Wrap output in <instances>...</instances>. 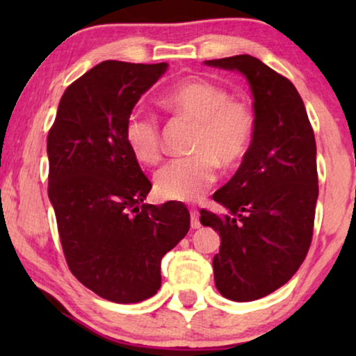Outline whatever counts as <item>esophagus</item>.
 I'll list each match as a JSON object with an SVG mask.
<instances>
[{
    "label": "esophagus",
    "instance_id": "esophagus-1",
    "mask_svg": "<svg viewBox=\"0 0 356 356\" xmlns=\"http://www.w3.org/2000/svg\"><path fill=\"white\" fill-rule=\"evenodd\" d=\"M201 227V222H199V213L196 209H191V228L196 230V228Z\"/></svg>",
    "mask_w": 356,
    "mask_h": 356
}]
</instances>
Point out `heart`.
Listing matches in <instances>:
<instances>
[{
    "label": "heart",
    "mask_w": 356,
    "mask_h": 356,
    "mask_svg": "<svg viewBox=\"0 0 356 356\" xmlns=\"http://www.w3.org/2000/svg\"><path fill=\"white\" fill-rule=\"evenodd\" d=\"M160 100L173 115L197 123V128L191 140L194 154L163 165L155 175V191L168 201H197L216 183L217 163L233 168L248 157L256 134V113L248 102L232 99L225 87L199 77L178 82ZM124 140L140 163L154 165L162 159V128L152 113L131 111Z\"/></svg>",
    "instance_id": "obj_1"
}]
</instances>
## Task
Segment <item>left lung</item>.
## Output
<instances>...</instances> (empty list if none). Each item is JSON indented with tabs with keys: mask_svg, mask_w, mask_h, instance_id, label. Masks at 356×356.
Returning <instances> with one entry per match:
<instances>
[{
	"mask_svg": "<svg viewBox=\"0 0 356 356\" xmlns=\"http://www.w3.org/2000/svg\"><path fill=\"white\" fill-rule=\"evenodd\" d=\"M240 71L254 97L256 134L248 157L213 201L227 209L201 211V223L220 235L213 279L233 301H252L289 282L313 240L318 167L316 139L298 90L251 55L206 61Z\"/></svg>",
	"mask_w": 356,
	"mask_h": 356,
	"instance_id": "left-lung-1",
	"label": "left lung"
}]
</instances>
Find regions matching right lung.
Wrapping results in <instances>:
<instances>
[{
	"instance_id": "1",
	"label": "right lung",
	"mask_w": 356,
	"mask_h": 356,
	"mask_svg": "<svg viewBox=\"0 0 356 356\" xmlns=\"http://www.w3.org/2000/svg\"><path fill=\"white\" fill-rule=\"evenodd\" d=\"M167 66H94L67 86L48 133V197L67 267L87 289L121 305L157 293L162 257L191 223L183 204H143L152 183L124 140L126 118Z\"/></svg>"
}]
</instances>
